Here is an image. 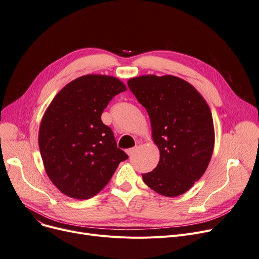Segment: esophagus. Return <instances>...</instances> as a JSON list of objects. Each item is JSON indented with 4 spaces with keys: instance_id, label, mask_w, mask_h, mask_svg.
I'll return each mask as SVG.
<instances>
[{
    "instance_id": "1",
    "label": "esophagus",
    "mask_w": 259,
    "mask_h": 259,
    "mask_svg": "<svg viewBox=\"0 0 259 259\" xmlns=\"http://www.w3.org/2000/svg\"><path fill=\"white\" fill-rule=\"evenodd\" d=\"M137 150H138V147H133V148L127 149V150H126V153H127L129 156H131V155H133L135 152H137Z\"/></svg>"
}]
</instances>
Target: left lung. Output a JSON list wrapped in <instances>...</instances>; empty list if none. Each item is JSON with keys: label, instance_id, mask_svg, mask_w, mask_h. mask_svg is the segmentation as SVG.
Segmentation results:
<instances>
[{"label": "left lung", "instance_id": "left-lung-1", "mask_svg": "<svg viewBox=\"0 0 259 259\" xmlns=\"http://www.w3.org/2000/svg\"><path fill=\"white\" fill-rule=\"evenodd\" d=\"M128 86L146 108L160 154L156 168L143 174L144 183L167 197L184 194L205 173L214 150L209 105L191 84L174 75H141L130 78Z\"/></svg>", "mask_w": 259, "mask_h": 259}]
</instances>
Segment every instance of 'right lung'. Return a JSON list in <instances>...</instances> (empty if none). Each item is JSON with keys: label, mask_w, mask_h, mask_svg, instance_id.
Here are the masks:
<instances>
[{"label": "right lung", "mask_w": 259, "mask_h": 259, "mask_svg": "<svg viewBox=\"0 0 259 259\" xmlns=\"http://www.w3.org/2000/svg\"><path fill=\"white\" fill-rule=\"evenodd\" d=\"M127 87L114 76L87 74L68 83L40 120L38 147L48 178L74 199L97 195L128 155L101 115Z\"/></svg>", "instance_id": "1"}]
</instances>
